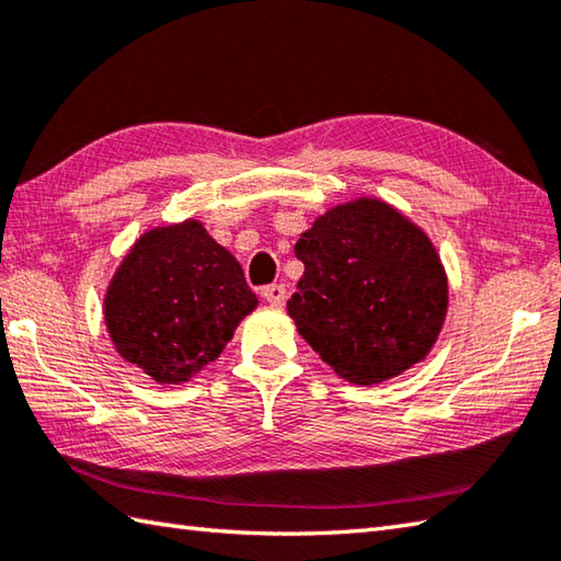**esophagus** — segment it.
<instances>
[{"instance_id": "1", "label": "esophagus", "mask_w": 561, "mask_h": 561, "mask_svg": "<svg viewBox=\"0 0 561 561\" xmlns=\"http://www.w3.org/2000/svg\"><path fill=\"white\" fill-rule=\"evenodd\" d=\"M262 296H265L267 304L282 306L284 299H287V289H284V284H270V287L262 289Z\"/></svg>"}]
</instances>
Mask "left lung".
<instances>
[{
    "label": "left lung",
    "mask_w": 561,
    "mask_h": 561,
    "mask_svg": "<svg viewBox=\"0 0 561 561\" xmlns=\"http://www.w3.org/2000/svg\"><path fill=\"white\" fill-rule=\"evenodd\" d=\"M304 277L287 301L299 335L340 377L369 387L431 353L447 277L431 238L379 199L333 206L294 245Z\"/></svg>",
    "instance_id": "left-lung-1"
}]
</instances>
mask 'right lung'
<instances>
[{
    "mask_svg": "<svg viewBox=\"0 0 561 561\" xmlns=\"http://www.w3.org/2000/svg\"><path fill=\"white\" fill-rule=\"evenodd\" d=\"M255 306L240 262L190 218L136 240L108 282L104 321L121 357L158 383H182L224 353Z\"/></svg>",
    "mask_w": 561,
    "mask_h": 561,
    "instance_id": "obj_1",
    "label": "right lung"
}]
</instances>
